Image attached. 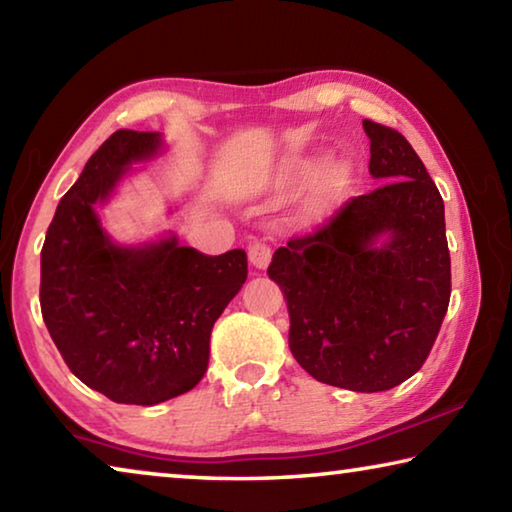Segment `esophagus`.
<instances>
[{
	"label": "esophagus",
	"instance_id": "34e87169",
	"mask_svg": "<svg viewBox=\"0 0 512 512\" xmlns=\"http://www.w3.org/2000/svg\"><path fill=\"white\" fill-rule=\"evenodd\" d=\"M271 255L273 250L268 244H262V241H257V244H253L248 248V259L250 264H253L255 268H266L268 262H271Z\"/></svg>",
	"mask_w": 512,
	"mask_h": 512
}]
</instances>
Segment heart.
Returning <instances> with one entry per match:
<instances>
[{
	"mask_svg": "<svg viewBox=\"0 0 512 512\" xmlns=\"http://www.w3.org/2000/svg\"><path fill=\"white\" fill-rule=\"evenodd\" d=\"M318 167H320V162H316V160L298 162L291 171V178L309 180L311 176H316ZM348 183H350V169L345 167V164H332V167H327L323 178H320V183H318L314 201H311V210L323 212V210H327V207H332L343 196Z\"/></svg>",
	"mask_w": 512,
	"mask_h": 512,
	"instance_id": "b5f03b06",
	"label": "heart"
}]
</instances>
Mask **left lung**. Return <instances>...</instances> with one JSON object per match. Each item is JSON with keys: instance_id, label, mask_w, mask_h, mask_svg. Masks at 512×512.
<instances>
[{"instance_id": "8db88e82", "label": "left lung", "mask_w": 512, "mask_h": 512, "mask_svg": "<svg viewBox=\"0 0 512 512\" xmlns=\"http://www.w3.org/2000/svg\"><path fill=\"white\" fill-rule=\"evenodd\" d=\"M379 187L316 232L277 248L268 277L287 298L289 348L311 377L357 393L422 368L447 314L445 205L402 133L363 119Z\"/></svg>"}]
</instances>
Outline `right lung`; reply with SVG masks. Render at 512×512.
Instances as JSON below:
<instances>
[{
	"label": "right lung",
	"instance_id": "1",
	"mask_svg": "<svg viewBox=\"0 0 512 512\" xmlns=\"http://www.w3.org/2000/svg\"><path fill=\"white\" fill-rule=\"evenodd\" d=\"M160 133H112L60 198L40 253V309L67 368L112 402L153 406L198 384L216 318L244 287V250L203 255L167 237L117 246L94 207Z\"/></svg>",
	"mask_w": 512,
	"mask_h": 512
}]
</instances>
